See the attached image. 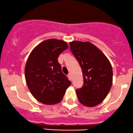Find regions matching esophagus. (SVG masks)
Instances as JSON below:
<instances>
[{
	"label": "esophagus",
	"instance_id": "1",
	"mask_svg": "<svg viewBox=\"0 0 133 133\" xmlns=\"http://www.w3.org/2000/svg\"><path fill=\"white\" fill-rule=\"evenodd\" d=\"M68 78H69V79H72V76H71V73H69V74L68 75Z\"/></svg>",
	"mask_w": 133,
	"mask_h": 133
}]
</instances>
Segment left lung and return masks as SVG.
Instances as JSON below:
<instances>
[{"mask_svg": "<svg viewBox=\"0 0 133 133\" xmlns=\"http://www.w3.org/2000/svg\"><path fill=\"white\" fill-rule=\"evenodd\" d=\"M73 55L82 68L83 85L76 90L83 105L93 107L107 97L113 83V70L110 61L100 50L90 42L70 43Z\"/></svg>", "mask_w": 133, "mask_h": 133, "instance_id": "1", "label": "left lung"}]
</instances>
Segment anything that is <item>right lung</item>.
Masks as SVG:
<instances>
[{
    "instance_id": "add662e5",
    "label": "right lung",
    "mask_w": 133,
    "mask_h": 133,
    "mask_svg": "<svg viewBox=\"0 0 133 133\" xmlns=\"http://www.w3.org/2000/svg\"><path fill=\"white\" fill-rule=\"evenodd\" d=\"M68 48L63 40L49 39L37 45L28 58L25 68L26 84L34 97L42 103H60L71 85L58 62L60 54Z\"/></svg>"
}]
</instances>
